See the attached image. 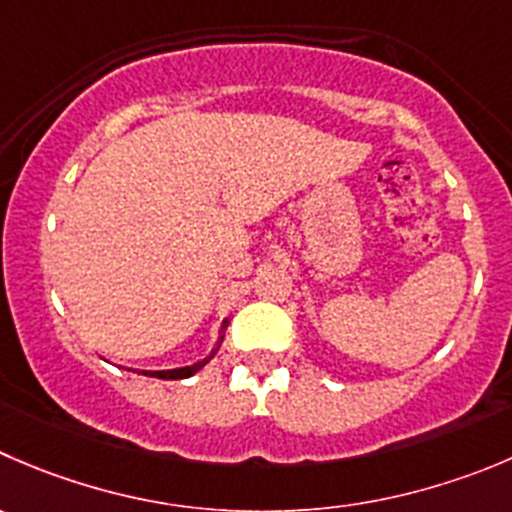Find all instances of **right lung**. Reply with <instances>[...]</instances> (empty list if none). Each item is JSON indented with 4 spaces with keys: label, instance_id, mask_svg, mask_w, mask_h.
Masks as SVG:
<instances>
[{
    "label": "right lung",
    "instance_id": "right-lung-1",
    "mask_svg": "<svg viewBox=\"0 0 512 512\" xmlns=\"http://www.w3.org/2000/svg\"><path fill=\"white\" fill-rule=\"evenodd\" d=\"M226 326H228V319H223L221 329H218V339H216V347L211 349V352L206 354L203 359H198V362L188 364V367H178V369H163V372H143L148 374V377H155V379H186V377H193L196 372H201L203 367H206L208 362H211L213 357H216V352L221 349V342H223V334H226Z\"/></svg>",
    "mask_w": 512,
    "mask_h": 512
}]
</instances>
